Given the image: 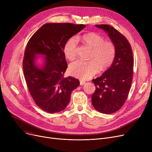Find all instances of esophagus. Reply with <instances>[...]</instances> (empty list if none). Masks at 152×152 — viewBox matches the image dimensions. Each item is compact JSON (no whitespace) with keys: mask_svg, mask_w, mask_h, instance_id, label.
<instances>
[{"mask_svg":"<svg viewBox=\"0 0 152 152\" xmlns=\"http://www.w3.org/2000/svg\"><path fill=\"white\" fill-rule=\"evenodd\" d=\"M85 83H86V82H85L84 81H83V80H80V85L83 86V85L85 84Z\"/></svg>","mask_w":152,"mask_h":152,"instance_id":"34e87169","label":"esophagus"}]
</instances>
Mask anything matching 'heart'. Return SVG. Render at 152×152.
Masks as SVG:
<instances>
[{"label": "heart", "mask_w": 152, "mask_h": 152, "mask_svg": "<svg viewBox=\"0 0 152 152\" xmlns=\"http://www.w3.org/2000/svg\"><path fill=\"white\" fill-rule=\"evenodd\" d=\"M81 42L91 50L89 61L77 60L69 67L70 74L81 79L93 76L99 70H105L113 63L116 55V47L111 41H105L103 36L95 33H88L79 37ZM77 51V41L75 37L68 39L64 45L63 52L70 60L75 58Z\"/></svg>", "instance_id": "heart-1"}]
</instances>
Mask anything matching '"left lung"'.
Listing matches in <instances>:
<instances>
[{"instance_id":"1","label":"left lung","mask_w":152,"mask_h":152,"mask_svg":"<svg viewBox=\"0 0 152 152\" xmlns=\"http://www.w3.org/2000/svg\"><path fill=\"white\" fill-rule=\"evenodd\" d=\"M108 33L116 47L113 63L100 77L93 79L95 91L92 103L95 110L104 114L113 113L120 109L128 97L133 77L134 58L128 40L114 27L96 25Z\"/></svg>"}]
</instances>
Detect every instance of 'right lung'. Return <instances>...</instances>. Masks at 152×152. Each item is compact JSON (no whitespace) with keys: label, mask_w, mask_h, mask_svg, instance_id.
<instances>
[{"label":"right lung","mask_w":152,"mask_h":152,"mask_svg":"<svg viewBox=\"0 0 152 152\" xmlns=\"http://www.w3.org/2000/svg\"><path fill=\"white\" fill-rule=\"evenodd\" d=\"M85 27L69 23H47L27 43L23 61L24 76L35 103L47 113H57L65 109L72 91L80 84L73 77H64L68 65L63 47L68 39ZM36 54L46 57L42 69L35 65Z\"/></svg>","instance_id":"obj_1"}]
</instances>
